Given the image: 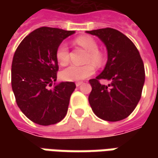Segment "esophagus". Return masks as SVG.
I'll return each mask as SVG.
<instances>
[{"mask_svg": "<svg viewBox=\"0 0 158 158\" xmlns=\"http://www.w3.org/2000/svg\"><path fill=\"white\" fill-rule=\"evenodd\" d=\"M82 83H83V82H76V86H77V87H78V86L82 85Z\"/></svg>", "mask_w": 158, "mask_h": 158, "instance_id": "obj_1", "label": "esophagus"}]
</instances>
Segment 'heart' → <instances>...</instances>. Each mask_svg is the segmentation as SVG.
<instances>
[{
    "instance_id": "b5f03b06",
    "label": "heart",
    "mask_w": 158,
    "mask_h": 158,
    "mask_svg": "<svg viewBox=\"0 0 158 158\" xmlns=\"http://www.w3.org/2000/svg\"><path fill=\"white\" fill-rule=\"evenodd\" d=\"M76 44L82 46L88 53L86 55L84 62L87 63L83 66L71 65L66 68L60 73V76L64 81L74 82L84 80L91 76L95 73V68H101L106 61V57L104 53L98 50V44L96 40L89 36L83 35L80 36L76 40ZM56 59L58 62L61 66H65L69 61V48L66 42L60 44L56 49Z\"/></svg>"
}]
</instances>
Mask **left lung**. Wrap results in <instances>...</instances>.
<instances>
[{
    "label": "left lung",
    "mask_w": 158,
    "mask_h": 158,
    "mask_svg": "<svg viewBox=\"0 0 158 158\" xmlns=\"http://www.w3.org/2000/svg\"><path fill=\"white\" fill-rule=\"evenodd\" d=\"M106 45L108 60L105 69L95 79L89 102L92 111L107 121H118L128 117L135 109L142 97L145 70L140 52L126 35L112 28L88 31ZM109 80L108 85L100 80Z\"/></svg>",
    "instance_id": "8db88e82"
}]
</instances>
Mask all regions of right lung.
Masks as SVG:
<instances>
[{"mask_svg": "<svg viewBox=\"0 0 158 158\" xmlns=\"http://www.w3.org/2000/svg\"><path fill=\"white\" fill-rule=\"evenodd\" d=\"M75 31L40 27L27 35L17 46L11 66V85L23 113L41 126L56 124L66 116L73 82L49 89L57 79L56 49Z\"/></svg>", "mask_w": 158, "mask_h": 158, "instance_id": "1", "label": "right lung"}]
</instances>
